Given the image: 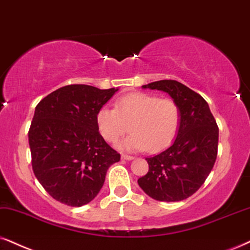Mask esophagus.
Masks as SVG:
<instances>
[{"label": "esophagus", "instance_id": "esophagus-1", "mask_svg": "<svg viewBox=\"0 0 250 250\" xmlns=\"http://www.w3.org/2000/svg\"><path fill=\"white\" fill-rule=\"evenodd\" d=\"M121 159H123V160H132V159H134V157L128 156V154H122Z\"/></svg>", "mask_w": 250, "mask_h": 250}]
</instances>
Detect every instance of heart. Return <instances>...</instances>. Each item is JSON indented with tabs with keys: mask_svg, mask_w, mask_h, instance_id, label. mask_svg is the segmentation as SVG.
Masks as SVG:
<instances>
[{
	"mask_svg": "<svg viewBox=\"0 0 250 250\" xmlns=\"http://www.w3.org/2000/svg\"><path fill=\"white\" fill-rule=\"evenodd\" d=\"M97 128L104 140L115 143L129 130L131 134L119 144L127 151L162 150L174 141L181 125V110L172 99L156 94L132 92L120 97L115 108L103 106L96 115Z\"/></svg>",
	"mask_w": 250,
	"mask_h": 250,
	"instance_id": "b5f03b06",
	"label": "heart"
}]
</instances>
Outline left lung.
I'll return each mask as SVG.
<instances>
[{
  "label": "left lung",
  "mask_w": 250,
  "mask_h": 250,
  "mask_svg": "<svg viewBox=\"0 0 250 250\" xmlns=\"http://www.w3.org/2000/svg\"><path fill=\"white\" fill-rule=\"evenodd\" d=\"M142 87L168 93L181 110V125L174 143L146 158L148 172L137 182L153 200H186L200 189L216 163L217 122L204 98L179 82L164 80Z\"/></svg>",
  "instance_id": "8db88e82"
}]
</instances>
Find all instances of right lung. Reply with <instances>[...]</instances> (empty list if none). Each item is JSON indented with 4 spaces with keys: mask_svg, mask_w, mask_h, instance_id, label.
Masks as SVG:
<instances>
[{
    "mask_svg": "<svg viewBox=\"0 0 250 250\" xmlns=\"http://www.w3.org/2000/svg\"><path fill=\"white\" fill-rule=\"evenodd\" d=\"M119 88L84 84L60 87L40 100L28 130L33 173L45 190L69 207L98 195L120 153L106 143L96 115Z\"/></svg>",
    "mask_w": 250,
    "mask_h": 250,
    "instance_id": "add662e5",
    "label": "right lung"
}]
</instances>
